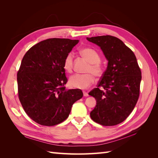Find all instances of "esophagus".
<instances>
[{
	"instance_id": "esophagus-1",
	"label": "esophagus",
	"mask_w": 158,
	"mask_h": 158,
	"mask_svg": "<svg viewBox=\"0 0 158 158\" xmlns=\"http://www.w3.org/2000/svg\"><path fill=\"white\" fill-rule=\"evenodd\" d=\"M83 96H88V93L87 92H83Z\"/></svg>"
}]
</instances>
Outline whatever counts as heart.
<instances>
[{
	"label": "heart",
	"mask_w": 158,
	"mask_h": 158,
	"mask_svg": "<svg viewBox=\"0 0 158 158\" xmlns=\"http://www.w3.org/2000/svg\"><path fill=\"white\" fill-rule=\"evenodd\" d=\"M80 53L89 65L86 69V74L83 75H74L70 77L69 85L71 88L84 89L88 88L94 81V74L96 77H101L103 69L100 65V55L95 50L91 48H83L80 50ZM73 53L69 52L65 57L63 62V68L66 72L71 73L73 68Z\"/></svg>",
	"instance_id": "b5f03b06"
}]
</instances>
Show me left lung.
<instances>
[{
    "mask_svg": "<svg viewBox=\"0 0 158 158\" xmlns=\"http://www.w3.org/2000/svg\"><path fill=\"white\" fill-rule=\"evenodd\" d=\"M87 39L100 47L109 61L97 88L89 92L96 100L90 117L100 125H117L130 115L138 101L141 70L135 53L119 39L104 35Z\"/></svg>",
    "mask_w": 158,
    "mask_h": 158,
    "instance_id": "8db88e82",
    "label": "left lung"
}]
</instances>
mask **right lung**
I'll list each match as a JSON object with an SVG mask.
<instances>
[{
	"label": "right lung",
	"mask_w": 158,
	"mask_h": 158,
	"mask_svg": "<svg viewBox=\"0 0 158 158\" xmlns=\"http://www.w3.org/2000/svg\"><path fill=\"white\" fill-rule=\"evenodd\" d=\"M79 40L49 39L25 53L17 74L18 97L26 114L40 125L56 126L67 119L83 97L79 89L66 90V56Z\"/></svg>",
	"instance_id": "add662e5"
}]
</instances>
